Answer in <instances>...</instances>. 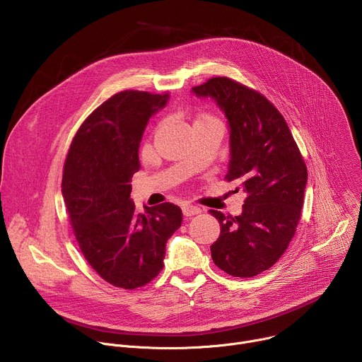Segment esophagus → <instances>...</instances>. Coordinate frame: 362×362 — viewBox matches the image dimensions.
I'll return each mask as SVG.
<instances>
[{"instance_id": "obj_1", "label": "esophagus", "mask_w": 362, "mask_h": 362, "mask_svg": "<svg viewBox=\"0 0 362 362\" xmlns=\"http://www.w3.org/2000/svg\"><path fill=\"white\" fill-rule=\"evenodd\" d=\"M182 212L185 216H194V215H199L202 211L200 208H197V206H193V204H189V203H185L182 206Z\"/></svg>"}]
</instances>
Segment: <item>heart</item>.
<instances>
[{
    "mask_svg": "<svg viewBox=\"0 0 362 362\" xmlns=\"http://www.w3.org/2000/svg\"><path fill=\"white\" fill-rule=\"evenodd\" d=\"M200 119H212V117H209V116H202ZM200 119H199V120H200Z\"/></svg>",
    "mask_w": 362,
    "mask_h": 362,
    "instance_id": "b5f03b06",
    "label": "heart"
}]
</instances>
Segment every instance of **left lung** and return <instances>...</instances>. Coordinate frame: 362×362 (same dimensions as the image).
<instances>
[{
    "instance_id": "left-lung-1",
    "label": "left lung",
    "mask_w": 362,
    "mask_h": 362,
    "mask_svg": "<svg viewBox=\"0 0 362 362\" xmlns=\"http://www.w3.org/2000/svg\"><path fill=\"white\" fill-rule=\"evenodd\" d=\"M192 93L212 98L229 126L228 182L246 193L242 214L211 211L221 235L211 246L216 267L250 278L269 269L295 235L308 172L292 133L272 103L228 77H214Z\"/></svg>"
}]
</instances>
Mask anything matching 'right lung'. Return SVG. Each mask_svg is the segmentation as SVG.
Segmentation results:
<instances>
[{
  "mask_svg": "<svg viewBox=\"0 0 362 362\" xmlns=\"http://www.w3.org/2000/svg\"><path fill=\"white\" fill-rule=\"evenodd\" d=\"M169 98L134 90L115 94L84 120L66 159L62 193L78 246L90 267L117 288L156 278L166 242L182 225L179 206L166 202L137 214L130 199L143 133Z\"/></svg>",
  "mask_w": 362,
  "mask_h": 362,
  "instance_id": "obj_1",
  "label": "right lung"
}]
</instances>
